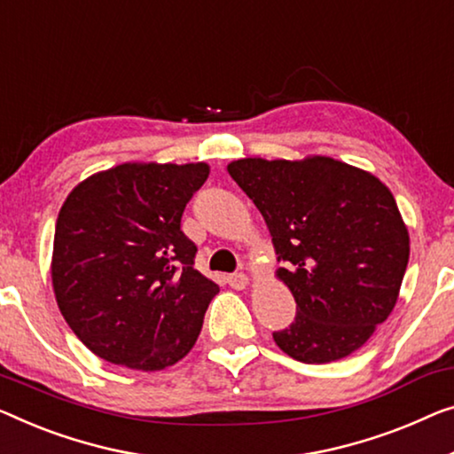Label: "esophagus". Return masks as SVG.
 <instances>
[{
    "mask_svg": "<svg viewBox=\"0 0 454 454\" xmlns=\"http://www.w3.org/2000/svg\"><path fill=\"white\" fill-rule=\"evenodd\" d=\"M228 283H230V287H234V289H245L248 286V275L234 273L228 277Z\"/></svg>",
    "mask_w": 454,
    "mask_h": 454,
    "instance_id": "obj_1",
    "label": "esophagus"
}]
</instances>
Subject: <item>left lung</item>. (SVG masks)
Here are the masks:
<instances>
[{
    "mask_svg": "<svg viewBox=\"0 0 454 454\" xmlns=\"http://www.w3.org/2000/svg\"><path fill=\"white\" fill-rule=\"evenodd\" d=\"M228 173L265 218L286 262L277 277L297 303L292 326L273 333L277 347L308 364L361 348L395 308L410 259L389 189L330 157L239 159Z\"/></svg>",
    "mask_w": 454,
    "mask_h": 454,
    "instance_id": "obj_1",
    "label": "left lung"
}]
</instances>
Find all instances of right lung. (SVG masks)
Here are the masks:
<instances>
[{
	"instance_id": "obj_1",
	"label": "right lung",
	"mask_w": 454,
	"mask_h": 454,
	"mask_svg": "<svg viewBox=\"0 0 454 454\" xmlns=\"http://www.w3.org/2000/svg\"><path fill=\"white\" fill-rule=\"evenodd\" d=\"M206 162H124L67 195L54 228L52 289L93 355L138 371L181 361L220 287L193 267L181 215Z\"/></svg>"
}]
</instances>
